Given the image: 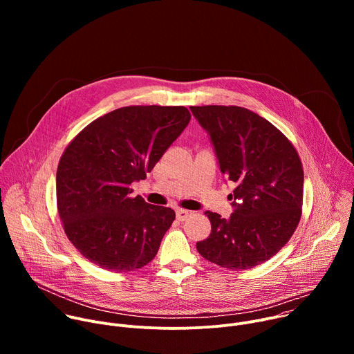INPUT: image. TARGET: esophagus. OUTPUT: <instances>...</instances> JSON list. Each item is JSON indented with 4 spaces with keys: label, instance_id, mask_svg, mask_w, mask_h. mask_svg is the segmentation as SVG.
<instances>
[{
    "label": "esophagus",
    "instance_id": "1",
    "mask_svg": "<svg viewBox=\"0 0 354 354\" xmlns=\"http://www.w3.org/2000/svg\"><path fill=\"white\" fill-rule=\"evenodd\" d=\"M190 216V213L187 212V210H176V218L179 220V221H185L187 217Z\"/></svg>",
    "mask_w": 354,
    "mask_h": 354
}]
</instances>
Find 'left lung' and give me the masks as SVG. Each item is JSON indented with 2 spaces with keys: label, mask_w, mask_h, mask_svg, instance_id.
Here are the masks:
<instances>
[{
  "label": "left lung",
  "mask_w": 354,
  "mask_h": 354,
  "mask_svg": "<svg viewBox=\"0 0 354 354\" xmlns=\"http://www.w3.org/2000/svg\"><path fill=\"white\" fill-rule=\"evenodd\" d=\"M213 144L221 174L235 183L234 213L206 212L207 239L196 243L205 259L245 270L274 257L301 218L304 172L292 144L270 122L239 106H190Z\"/></svg>",
  "instance_id": "1"
}]
</instances>
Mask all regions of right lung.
Instances as JSON below:
<instances>
[{
    "instance_id": "1",
    "label": "right lung",
    "mask_w": 354,
    "mask_h": 354,
    "mask_svg": "<svg viewBox=\"0 0 354 354\" xmlns=\"http://www.w3.org/2000/svg\"><path fill=\"white\" fill-rule=\"evenodd\" d=\"M183 106H126L88 124L59 162L57 209L71 243L111 272L153 261L175 220L169 207L131 197L189 124Z\"/></svg>"
}]
</instances>
